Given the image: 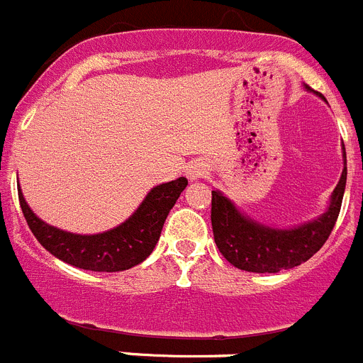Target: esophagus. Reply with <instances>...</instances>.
Instances as JSON below:
<instances>
[{"label": "esophagus", "mask_w": 363, "mask_h": 363, "mask_svg": "<svg viewBox=\"0 0 363 363\" xmlns=\"http://www.w3.org/2000/svg\"><path fill=\"white\" fill-rule=\"evenodd\" d=\"M207 171H209V169H207V165H205L203 162H196V163H192V165L187 169V176L191 179H200L207 174Z\"/></svg>", "instance_id": "esophagus-1"}]
</instances>
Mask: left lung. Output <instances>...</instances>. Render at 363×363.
Masks as SVG:
<instances>
[{
  "label": "left lung",
  "instance_id": "left-lung-1",
  "mask_svg": "<svg viewBox=\"0 0 363 363\" xmlns=\"http://www.w3.org/2000/svg\"><path fill=\"white\" fill-rule=\"evenodd\" d=\"M309 89V86H307ZM344 172L333 191L331 205L318 220L296 229H269L242 216L223 194L213 191L211 223L214 242L229 264L249 272H278L303 264L327 242L344 200L347 162L344 149Z\"/></svg>",
  "mask_w": 363,
  "mask_h": 363
}]
</instances>
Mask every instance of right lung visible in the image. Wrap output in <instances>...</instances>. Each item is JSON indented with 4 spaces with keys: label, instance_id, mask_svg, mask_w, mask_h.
I'll list each match as a JSON object with an SVG mask.
<instances>
[{
    "label": "right lung",
    "instance_id": "1",
    "mask_svg": "<svg viewBox=\"0 0 363 363\" xmlns=\"http://www.w3.org/2000/svg\"><path fill=\"white\" fill-rule=\"evenodd\" d=\"M187 187V178H178L154 187L136 213L116 229L101 234L83 236L47 225L28 209L23 194L18 189L19 205L38 242L56 258L74 267L98 272H116L142 264L158 243L163 223Z\"/></svg>",
    "mask_w": 363,
    "mask_h": 363
}]
</instances>
